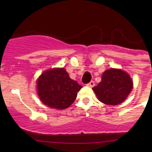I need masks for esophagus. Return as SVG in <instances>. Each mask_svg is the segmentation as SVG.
I'll list each match as a JSON object with an SVG mask.
<instances>
[{
  "label": "esophagus",
  "instance_id": "esophagus-1",
  "mask_svg": "<svg viewBox=\"0 0 152 152\" xmlns=\"http://www.w3.org/2000/svg\"><path fill=\"white\" fill-rule=\"evenodd\" d=\"M87 85L88 86V87H94V86H95V82H93V81H91V82H89V83L87 84Z\"/></svg>",
  "mask_w": 152,
  "mask_h": 152
}]
</instances>
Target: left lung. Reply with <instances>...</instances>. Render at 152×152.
Here are the masks:
<instances>
[{"instance_id": "obj_1", "label": "left lung", "mask_w": 152, "mask_h": 152, "mask_svg": "<svg viewBox=\"0 0 152 152\" xmlns=\"http://www.w3.org/2000/svg\"><path fill=\"white\" fill-rule=\"evenodd\" d=\"M133 88V82L127 73L111 68L104 72L102 82L93 88L98 99L109 105H118L124 102Z\"/></svg>"}]
</instances>
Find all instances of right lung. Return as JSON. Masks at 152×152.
Segmentation results:
<instances>
[{
	"label": "right lung",
	"instance_id": "right-lung-1",
	"mask_svg": "<svg viewBox=\"0 0 152 152\" xmlns=\"http://www.w3.org/2000/svg\"><path fill=\"white\" fill-rule=\"evenodd\" d=\"M37 94L41 102L50 108L64 110L74 102L82 87L70 78L64 68L45 70L37 81Z\"/></svg>",
	"mask_w": 152,
	"mask_h": 152
}]
</instances>
